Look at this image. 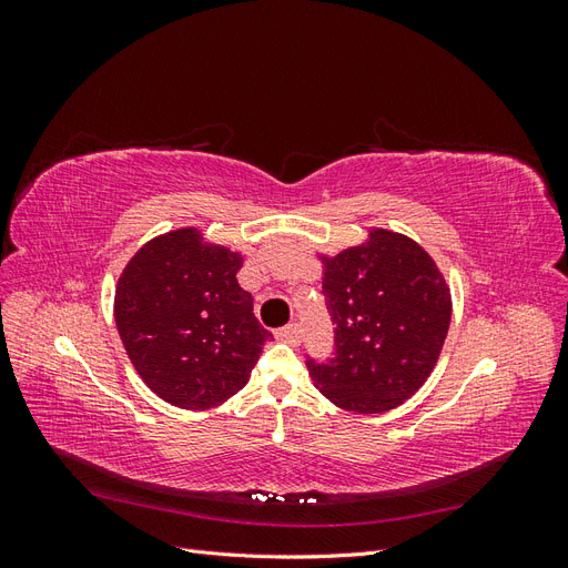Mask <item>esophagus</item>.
I'll return each mask as SVG.
<instances>
[{"instance_id": "1", "label": "esophagus", "mask_w": 568, "mask_h": 568, "mask_svg": "<svg viewBox=\"0 0 568 568\" xmlns=\"http://www.w3.org/2000/svg\"><path fill=\"white\" fill-rule=\"evenodd\" d=\"M277 338H282V341H286V343H296L301 341V326L298 324H286V326H282V329L277 332Z\"/></svg>"}]
</instances>
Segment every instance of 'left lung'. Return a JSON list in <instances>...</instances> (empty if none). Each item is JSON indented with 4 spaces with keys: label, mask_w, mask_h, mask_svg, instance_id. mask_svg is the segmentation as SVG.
<instances>
[{
    "label": "left lung",
    "mask_w": 568,
    "mask_h": 568,
    "mask_svg": "<svg viewBox=\"0 0 568 568\" xmlns=\"http://www.w3.org/2000/svg\"><path fill=\"white\" fill-rule=\"evenodd\" d=\"M320 261L336 353L322 365L307 359L315 386L359 415L403 405L434 372L450 329L443 272L415 239L382 227H372L365 244Z\"/></svg>",
    "instance_id": "obj_1"
}]
</instances>
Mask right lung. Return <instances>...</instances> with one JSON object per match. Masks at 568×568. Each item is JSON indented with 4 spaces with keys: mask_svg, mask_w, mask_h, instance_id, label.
<instances>
[{
    "mask_svg": "<svg viewBox=\"0 0 568 568\" xmlns=\"http://www.w3.org/2000/svg\"><path fill=\"white\" fill-rule=\"evenodd\" d=\"M244 257L199 227L153 236L115 286L120 341L144 384L182 409H211L248 382L272 334L236 282Z\"/></svg>",
    "mask_w": 568,
    "mask_h": 568,
    "instance_id": "1",
    "label": "right lung"
}]
</instances>
